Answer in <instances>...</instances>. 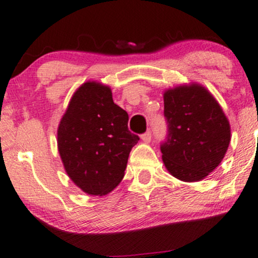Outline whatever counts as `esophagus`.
<instances>
[{
	"instance_id": "34e87169",
	"label": "esophagus",
	"mask_w": 258,
	"mask_h": 258,
	"mask_svg": "<svg viewBox=\"0 0 258 258\" xmlns=\"http://www.w3.org/2000/svg\"><path fill=\"white\" fill-rule=\"evenodd\" d=\"M141 139H142V141L144 142H146V144H148V142H151V139H152V133L149 132H146L145 134H142L141 135Z\"/></svg>"
}]
</instances>
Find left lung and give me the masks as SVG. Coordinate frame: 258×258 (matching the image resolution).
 I'll use <instances>...</instances> for the list:
<instances>
[{
  "instance_id": "obj_1",
  "label": "left lung",
  "mask_w": 258,
  "mask_h": 258,
  "mask_svg": "<svg viewBox=\"0 0 258 258\" xmlns=\"http://www.w3.org/2000/svg\"><path fill=\"white\" fill-rule=\"evenodd\" d=\"M168 134L161 145L166 170L183 182H199L217 168L231 141L226 114L202 85H180L164 92Z\"/></svg>"
}]
</instances>
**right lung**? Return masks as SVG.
<instances>
[{
	"mask_svg": "<svg viewBox=\"0 0 258 258\" xmlns=\"http://www.w3.org/2000/svg\"><path fill=\"white\" fill-rule=\"evenodd\" d=\"M128 119L109 86L87 81L74 92L58 124L57 147L67 174L84 192L105 196L123 179L140 140Z\"/></svg>",
	"mask_w": 258,
	"mask_h": 258,
	"instance_id": "obj_1",
	"label": "right lung"
}]
</instances>
